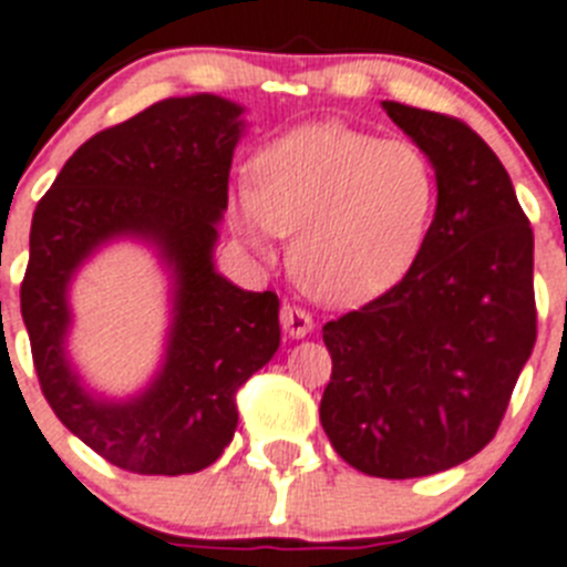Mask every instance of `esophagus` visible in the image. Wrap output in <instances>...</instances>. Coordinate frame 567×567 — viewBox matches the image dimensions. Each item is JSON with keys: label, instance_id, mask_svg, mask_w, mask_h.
<instances>
[{"label": "esophagus", "instance_id": "1", "mask_svg": "<svg viewBox=\"0 0 567 567\" xmlns=\"http://www.w3.org/2000/svg\"><path fill=\"white\" fill-rule=\"evenodd\" d=\"M279 320H282L285 334L293 337V340H299V337L311 334L313 320H311V313H308L306 308H299V306H282V311H279Z\"/></svg>", "mask_w": 567, "mask_h": 567}]
</instances>
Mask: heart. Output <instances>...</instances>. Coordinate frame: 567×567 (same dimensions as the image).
Wrapping results in <instances>:
<instances>
[{
	"label": "heart",
	"mask_w": 567,
	"mask_h": 567,
	"mask_svg": "<svg viewBox=\"0 0 567 567\" xmlns=\"http://www.w3.org/2000/svg\"><path fill=\"white\" fill-rule=\"evenodd\" d=\"M435 202V166L417 144L308 123L256 155L250 184L233 198V230L259 254L274 233H293L297 282L326 306L354 308L412 270Z\"/></svg>",
	"instance_id": "1"
}]
</instances>
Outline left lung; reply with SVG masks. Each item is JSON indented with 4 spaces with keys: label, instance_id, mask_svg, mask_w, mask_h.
Masks as SVG:
<instances>
[{
    "label": "left lung",
    "instance_id": "left-lung-1",
    "mask_svg": "<svg viewBox=\"0 0 567 567\" xmlns=\"http://www.w3.org/2000/svg\"><path fill=\"white\" fill-rule=\"evenodd\" d=\"M435 166L437 204L401 282L322 326L320 421L342 461L421 478L493 441L536 342L534 230L496 152L450 114L383 100Z\"/></svg>",
    "mask_w": 567,
    "mask_h": 567
}]
</instances>
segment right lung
Returning <instances> with one entry per match:
<instances>
[{
    "instance_id": "obj_1",
    "label": "right lung",
    "mask_w": 567,
    "mask_h": 567,
    "mask_svg": "<svg viewBox=\"0 0 567 567\" xmlns=\"http://www.w3.org/2000/svg\"><path fill=\"white\" fill-rule=\"evenodd\" d=\"M241 112L216 94L161 100L89 137L33 210L19 299L42 394L126 473L210 467L239 423L236 392L279 349L276 293L241 291L213 265ZM123 235L155 246L174 270V326L151 386L109 402L82 386L64 354L68 285L97 246Z\"/></svg>"
}]
</instances>
